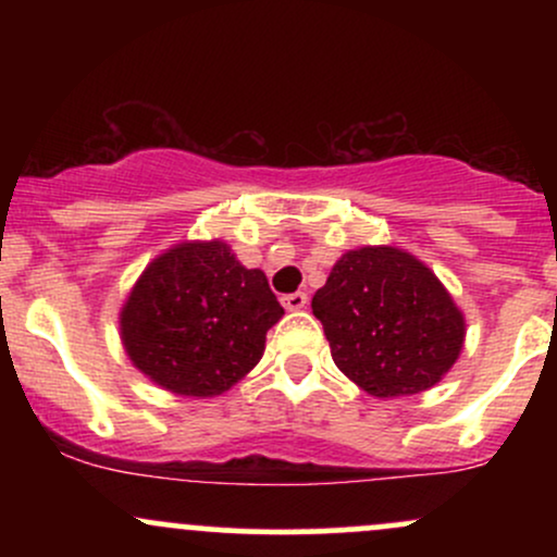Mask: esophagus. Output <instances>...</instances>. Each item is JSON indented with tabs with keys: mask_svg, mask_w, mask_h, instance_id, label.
<instances>
[{
	"mask_svg": "<svg viewBox=\"0 0 557 557\" xmlns=\"http://www.w3.org/2000/svg\"><path fill=\"white\" fill-rule=\"evenodd\" d=\"M306 304H309V296L306 293H287L283 296V306L287 311H298V309H306Z\"/></svg>",
	"mask_w": 557,
	"mask_h": 557,
	"instance_id": "obj_1",
	"label": "esophagus"
}]
</instances>
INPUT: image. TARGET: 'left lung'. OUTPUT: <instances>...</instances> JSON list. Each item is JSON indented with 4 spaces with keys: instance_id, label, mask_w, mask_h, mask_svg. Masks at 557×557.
Here are the masks:
<instances>
[{
    "instance_id": "obj_1",
    "label": "left lung",
    "mask_w": 557,
    "mask_h": 557,
    "mask_svg": "<svg viewBox=\"0 0 557 557\" xmlns=\"http://www.w3.org/2000/svg\"><path fill=\"white\" fill-rule=\"evenodd\" d=\"M311 309L337 369L376 398L432 387L463 348V314L450 293L398 248L343 253Z\"/></svg>"
}]
</instances>
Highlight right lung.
Segmentation results:
<instances>
[{
	"label": "right lung",
	"mask_w": 557,
	"mask_h": 557,
	"mask_svg": "<svg viewBox=\"0 0 557 557\" xmlns=\"http://www.w3.org/2000/svg\"><path fill=\"white\" fill-rule=\"evenodd\" d=\"M283 314L264 272L246 270L227 243H181L140 274L120 330L151 382L212 398L257 367L267 330Z\"/></svg>",
	"instance_id": "1"
}]
</instances>
